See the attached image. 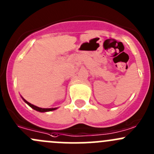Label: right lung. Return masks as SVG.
<instances>
[{
  "label": "right lung",
  "instance_id": "add662e5",
  "mask_svg": "<svg viewBox=\"0 0 154 154\" xmlns=\"http://www.w3.org/2000/svg\"><path fill=\"white\" fill-rule=\"evenodd\" d=\"M21 98H22L23 100H24V101L25 102V103H27V105H29V106H30L31 108H32V109H33L36 110V111L40 112H46L54 111V110H56V109H57V107H56V108H40V107H38V106H35V105L31 104L30 103H29L28 101H27V100H26L25 99H24L23 97H21Z\"/></svg>",
  "mask_w": 154,
  "mask_h": 154
}]
</instances>
